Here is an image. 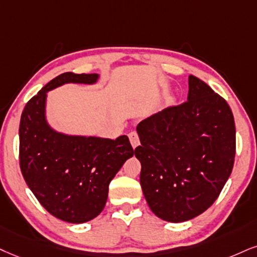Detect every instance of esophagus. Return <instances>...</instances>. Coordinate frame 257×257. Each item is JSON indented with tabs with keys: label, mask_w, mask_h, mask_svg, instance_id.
Instances as JSON below:
<instances>
[{
	"label": "esophagus",
	"mask_w": 257,
	"mask_h": 257,
	"mask_svg": "<svg viewBox=\"0 0 257 257\" xmlns=\"http://www.w3.org/2000/svg\"><path fill=\"white\" fill-rule=\"evenodd\" d=\"M128 138H130V142H131L132 147L136 148L139 145V137H138V134L136 131H132L128 134Z\"/></svg>",
	"instance_id": "1"
}]
</instances>
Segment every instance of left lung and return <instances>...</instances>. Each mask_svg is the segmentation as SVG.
I'll return each mask as SVG.
<instances>
[{
  "label": "left lung",
  "instance_id": "8db88e82",
  "mask_svg": "<svg viewBox=\"0 0 257 257\" xmlns=\"http://www.w3.org/2000/svg\"><path fill=\"white\" fill-rule=\"evenodd\" d=\"M187 101L138 123L141 186L151 211L181 223L217 200L236 154L233 114L224 97L191 75Z\"/></svg>",
  "mask_w": 257,
  "mask_h": 257
}]
</instances>
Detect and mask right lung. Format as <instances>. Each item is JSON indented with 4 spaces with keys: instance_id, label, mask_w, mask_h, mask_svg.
I'll return each mask as SVG.
<instances>
[{
    "instance_id": "obj_1",
    "label": "right lung",
    "mask_w": 257,
    "mask_h": 257,
    "mask_svg": "<svg viewBox=\"0 0 257 257\" xmlns=\"http://www.w3.org/2000/svg\"><path fill=\"white\" fill-rule=\"evenodd\" d=\"M96 74L64 72L50 81L21 114L20 169L27 186L47 212L80 224L99 216L108 186L126 160L134 156L127 136L113 139L57 134L45 120L46 93L59 85L94 83Z\"/></svg>"
}]
</instances>
